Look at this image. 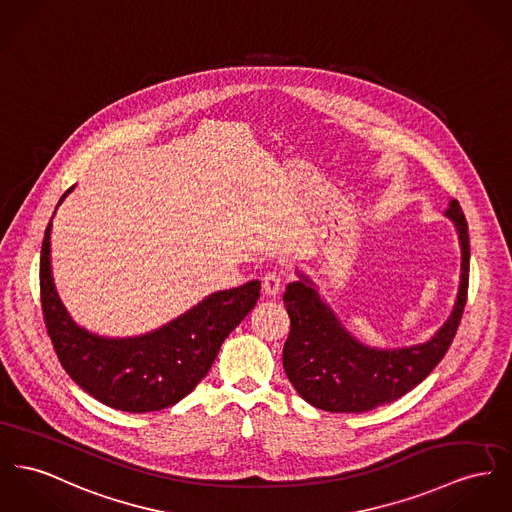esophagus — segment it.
<instances>
[{
  "instance_id": "esophagus-1",
  "label": "esophagus",
  "mask_w": 512,
  "mask_h": 512,
  "mask_svg": "<svg viewBox=\"0 0 512 512\" xmlns=\"http://www.w3.org/2000/svg\"><path fill=\"white\" fill-rule=\"evenodd\" d=\"M281 287H283V279H281L279 273L270 272L264 275V279H262V291H264L266 295L275 297V295L281 291Z\"/></svg>"
}]
</instances>
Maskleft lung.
Returning <instances> with one entry per match:
<instances>
[{"label": "left lung", "instance_id": "left-lung-1", "mask_svg": "<svg viewBox=\"0 0 512 512\" xmlns=\"http://www.w3.org/2000/svg\"><path fill=\"white\" fill-rule=\"evenodd\" d=\"M444 215L456 227L462 266L456 303L431 340L398 349L369 347L345 330L308 275L297 272L299 281L287 285L283 303L291 332L283 347V369L310 406L363 413L402 398L439 365L466 307L470 275V237L462 207L450 200Z\"/></svg>", "mask_w": 512, "mask_h": 512}]
</instances>
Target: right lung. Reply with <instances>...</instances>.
Segmentation results:
<instances>
[{
  "label": "right lung",
  "instance_id": "obj_1",
  "mask_svg": "<svg viewBox=\"0 0 512 512\" xmlns=\"http://www.w3.org/2000/svg\"><path fill=\"white\" fill-rule=\"evenodd\" d=\"M50 231L52 219L40 252V303L48 336L73 382L110 408L145 413L180 402L207 375L221 343L260 297V281L254 279L207 295L153 332L104 338L77 326L62 305L50 266Z\"/></svg>",
  "mask_w": 512,
  "mask_h": 512
}]
</instances>
